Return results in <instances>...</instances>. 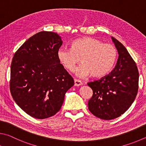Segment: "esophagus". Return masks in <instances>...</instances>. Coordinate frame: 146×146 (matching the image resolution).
Here are the masks:
<instances>
[{
  "label": "esophagus",
  "instance_id": "obj_1",
  "mask_svg": "<svg viewBox=\"0 0 146 146\" xmlns=\"http://www.w3.org/2000/svg\"><path fill=\"white\" fill-rule=\"evenodd\" d=\"M81 85H82V82H81L80 80H76V79H75V80H74V85L76 86H81Z\"/></svg>",
  "mask_w": 146,
  "mask_h": 146
}]
</instances>
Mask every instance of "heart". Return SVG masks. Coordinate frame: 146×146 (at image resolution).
Segmentation results:
<instances>
[{
	"instance_id": "b5f03b06",
	"label": "heart",
	"mask_w": 146,
	"mask_h": 146,
	"mask_svg": "<svg viewBox=\"0 0 146 146\" xmlns=\"http://www.w3.org/2000/svg\"><path fill=\"white\" fill-rule=\"evenodd\" d=\"M117 55L113 45L90 37L76 40L71 48H60L57 52L60 62L70 72L74 70L80 59L81 64L76 70L79 77L91 74L94 78H101L106 75L115 63Z\"/></svg>"
}]
</instances>
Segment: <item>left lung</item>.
<instances>
[{
	"label": "left lung",
	"instance_id": "obj_1",
	"mask_svg": "<svg viewBox=\"0 0 146 146\" xmlns=\"http://www.w3.org/2000/svg\"><path fill=\"white\" fill-rule=\"evenodd\" d=\"M119 54L113 70L100 80L88 83L93 95L88 106L94 115L103 120L121 116L131 106L139 89V71L126 47L111 37Z\"/></svg>",
	"mask_w": 146,
	"mask_h": 146
}]
</instances>
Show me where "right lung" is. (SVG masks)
Listing matches in <instances>:
<instances>
[{
  "instance_id": "right-lung-1",
  "label": "right lung",
  "mask_w": 146,
  "mask_h": 146,
  "mask_svg": "<svg viewBox=\"0 0 146 146\" xmlns=\"http://www.w3.org/2000/svg\"><path fill=\"white\" fill-rule=\"evenodd\" d=\"M62 43L57 33L41 31L23 43L13 58L9 85L13 99L36 119L54 115L66 91L74 85L58 58Z\"/></svg>"
}]
</instances>
